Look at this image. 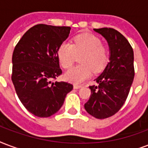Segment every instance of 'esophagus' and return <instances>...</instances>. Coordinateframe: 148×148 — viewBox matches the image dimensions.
<instances>
[{"instance_id":"1","label":"esophagus","mask_w":148,"mask_h":148,"mask_svg":"<svg viewBox=\"0 0 148 148\" xmlns=\"http://www.w3.org/2000/svg\"><path fill=\"white\" fill-rule=\"evenodd\" d=\"M81 88H82V85H77V84H74V88L75 89H80Z\"/></svg>"}]
</instances>
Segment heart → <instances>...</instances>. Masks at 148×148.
<instances>
[{"label": "heart", "mask_w": 148, "mask_h": 148, "mask_svg": "<svg viewBox=\"0 0 148 148\" xmlns=\"http://www.w3.org/2000/svg\"><path fill=\"white\" fill-rule=\"evenodd\" d=\"M80 56L81 65L69 70L65 74L66 81L81 84L90 77L93 71H99L105 66L109 60L108 47L101 44V39L92 34L77 36L73 45L63 42L58 48L57 56L60 64L64 68L68 69L74 64L77 56Z\"/></svg>", "instance_id": "1"}]
</instances>
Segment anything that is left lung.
<instances>
[{
  "label": "left lung",
  "mask_w": 148,
  "mask_h": 148,
  "mask_svg": "<svg viewBox=\"0 0 148 148\" xmlns=\"http://www.w3.org/2000/svg\"><path fill=\"white\" fill-rule=\"evenodd\" d=\"M109 44V62L95 79L98 85L89 87L91 95L84 104L88 113L97 119L113 116L121 109L134 78V50L120 32L111 28L94 29Z\"/></svg>",
  "instance_id": "1"
}]
</instances>
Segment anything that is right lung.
Listing matches in <instances>:
<instances>
[{"instance_id":"obj_1","label":"right lung","mask_w":148,"mask_h":148,"mask_svg":"<svg viewBox=\"0 0 148 148\" xmlns=\"http://www.w3.org/2000/svg\"><path fill=\"white\" fill-rule=\"evenodd\" d=\"M71 27L39 24L17 43L12 55L11 80L25 109L39 117L59 111L73 85L53 82L62 74L57 50L69 36Z\"/></svg>"}]
</instances>
